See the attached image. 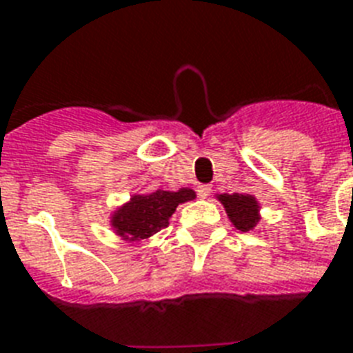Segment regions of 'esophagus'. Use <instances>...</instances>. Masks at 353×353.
Segmentation results:
<instances>
[{
    "label": "esophagus",
    "mask_w": 353,
    "mask_h": 353,
    "mask_svg": "<svg viewBox=\"0 0 353 353\" xmlns=\"http://www.w3.org/2000/svg\"><path fill=\"white\" fill-rule=\"evenodd\" d=\"M198 196L201 199L209 198V196H210V187H209V185H198Z\"/></svg>",
    "instance_id": "esophagus-1"
}]
</instances>
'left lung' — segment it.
I'll return each mask as SVG.
<instances>
[{
    "mask_svg": "<svg viewBox=\"0 0 353 353\" xmlns=\"http://www.w3.org/2000/svg\"><path fill=\"white\" fill-rule=\"evenodd\" d=\"M216 199L223 205L232 225L241 232L254 231L262 220L260 216V201L249 192L236 194H216Z\"/></svg>",
    "mask_w": 353,
    "mask_h": 353,
    "instance_id": "left-lung-1",
    "label": "left lung"
}]
</instances>
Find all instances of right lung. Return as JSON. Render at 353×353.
I'll list each match as a JSON object with an SVG mask.
<instances>
[{
  "instance_id": "add662e5",
  "label": "right lung",
  "mask_w": 353,
  "mask_h": 353,
  "mask_svg": "<svg viewBox=\"0 0 353 353\" xmlns=\"http://www.w3.org/2000/svg\"><path fill=\"white\" fill-rule=\"evenodd\" d=\"M196 199L192 188L179 190H154L135 192L126 203L119 205L110 214V227L113 234L128 243H141L165 229L176 212L177 205Z\"/></svg>"
}]
</instances>
